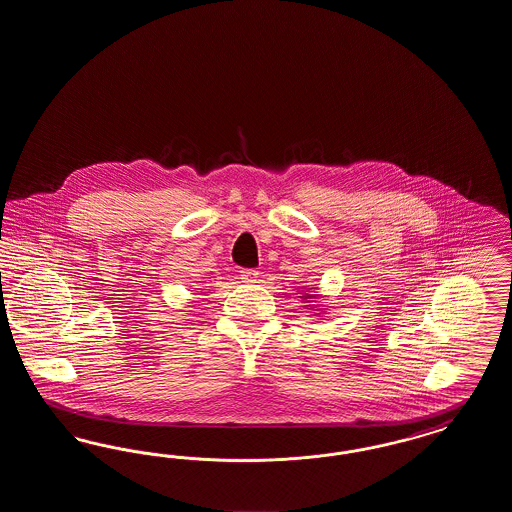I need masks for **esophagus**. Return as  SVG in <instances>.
I'll use <instances>...</instances> for the list:
<instances>
[{
  "instance_id": "obj_1",
  "label": "esophagus",
  "mask_w": 512,
  "mask_h": 512,
  "mask_svg": "<svg viewBox=\"0 0 512 512\" xmlns=\"http://www.w3.org/2000/svg\"><path fill=\"white\" fill-rule=\"evenodd\" d=\"M240 272H242L240 276H242L244 282H253V280L259 276V270H255V268H244V270H240Z\"/></svg>"
}]
</instances>
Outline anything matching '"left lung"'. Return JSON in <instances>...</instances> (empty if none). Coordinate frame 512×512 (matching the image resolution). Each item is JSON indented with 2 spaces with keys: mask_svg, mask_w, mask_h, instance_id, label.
Returning a JSON list of instances; mask_svg holds the SVG:
<instances>
[{
  "mask_svg": "<svg viewBox=\"0 0 512 512\" xmlns=\"http://www.w3.org/2000/svg\"><path fill=\"white\" fill-rule=\"evenodd\" d=\"M307 297H309V299H313V295H311V293H309V295H307Z\"/></svg>",
  "mask_w": 512,
  "mask_h": 512,
  "instance_id": "8db88e82",
  "label": "left lung"
}]
</instances>
